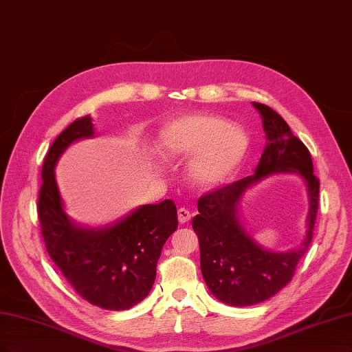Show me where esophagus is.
I'll return each instance as SVG.
<instances>
[{"mask_svg": "<svg viewBox=\"0 0 352 352\" xmlns=\"http://www.w3.org/2000/svg\"><path fill=\"white\" fill-rule=\"evenodd\" d=\"M177 217H179V223L180 224H185V223H188L190 220V212H189V210L180 207L177 210Z\"/></svg>", "mask_w": 352, "mask_h": 352, "instance_id": "esophagus-1", "label": "esophagus"}]
</instances>
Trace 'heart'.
<instances>
[{
    "label": "heart",
    "instance_id": "heart-1",
    "mask_svg": "<svg viewBox=\"0 0 352 352\" xmlns=\"http://www.w3.org/2000/svg\"><path fill=\"white\" fill-rule=\"evenodd\" d=\"M159 151L167 160L193 154L188 173L193 184L212 188L224 184L243 163L249 138L243 129L215 115H185L166 122L159 134Z\"/></svg>",
    "mask_w": 352,
    "mask_h": 352
}]
</instances>
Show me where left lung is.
I'll list each match as a JSON object with an SVG mask.
<instances>
[{"label": "left lung", "mask_w": 352, "mask_h": 352, "mask_svg": "<svg viewBox=\"0 0 352 352\" xmlns=\"http://www.w3.org/2000/svg\"><path fill=\"white\" fill-rule=\"evenodd\" d=\"M262 116L266 145L254 175L205 193L192 218L201 250V272L215 298L228 306H252L275 296L296 272L309 249L319 207V179L307 147L270 106L253 102ZM275 173H297L309 192L308 232L300 246L284 254L259 247L241 226L238 207L244 192Z\"/></svg>", "instance_id": "8db88e82"}]
</instances>
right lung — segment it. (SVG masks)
I'll list each match as a JSON object with an SVG mask.
<instances>
[{"label":"right lung","instance_id":"add662e5","mask_svg":"<svg viewBox=\"0 0 352 352\" xmlns=\"http://www.w3.org/2000/svg\"><path fill=\"white\" fill-rule=\"evenodd\" d=\"M90 116L76 119L47 151L42 167L38 214L51 259L76 292L106 310H126L148 296L166 240L177 228L172 199L142 205L104 228L76 226L64 211L55 166L71 142L90 138Z\"/></svg>","mask_w":352,"mask_h":352}]
</instances>
